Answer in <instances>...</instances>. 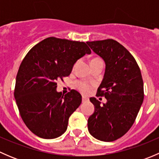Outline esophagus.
<instances>
[{"mask_svg": "<svg viewBox=\"0 0 159 159\" xmlns=\"http://www.w3.org/2000/svg\"><path fill=\"white\" fill-rule=\"evenodd\" d=\"M89 102V98L86 97H84V96H82V102L83 103H85V102Z\"/></svg>", "mask_w": 159, "mask_h": 159, "instance_id": "34e87169", "label": "esophagus"}]
</instances>
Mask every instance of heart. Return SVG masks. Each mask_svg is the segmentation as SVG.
<instances>
[{"label":"heart","mask_w":159,"mask_h":159,"mask_svg":"<svg viewBox=\"0 0 159 159\" xmlns=\"http://www.w3.org/2000/svg\"><path fill=\"white\" fill-rule=\"evenodd\" d=\"M95 59H98V58H95ZM95 59H94V60H95ZM78 89H80V91H82V92L88 93L89 92L90 89H91V87H90L89 84H87V83L80 82L79 84H78Z\"/></svg>","instance_id":"1"}]
</instances>
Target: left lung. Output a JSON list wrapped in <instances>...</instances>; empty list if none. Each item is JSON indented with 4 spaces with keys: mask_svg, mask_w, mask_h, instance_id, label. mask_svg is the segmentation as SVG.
<instances>
[{
    "mask_svg": "<svg viewBox=\"0 0 159 159\" xmlns=\"http://www.w3.org/2000/svg\"><path fill=\"white\" fill-rule=\"evenodd\" d=\"M87 44L105 63L97 96L107 99L101 105L95 98H90L94 111L88 120V129L96 139L113 142L131 129L140 110L144 99L142 74L134 57L118 41L107 39Z\"/></svg>",
    "mask_w": 159,
    "mask_h": 159,
    "instance_id": "1",
    "label": "left lung"
}]
</instances>
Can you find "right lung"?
Returning a JSON list of instances; mask_svg holds the SVG:
<instances>
[{"instance_id":"add662e5","label":"right lung","mask_w":159,"mask_h":159,"mask_svg":"<svg viewBox=\"0 0 159 159\" xmlns=\"http://www.w3.org/2000/svg\"><path fill=\"white\" fill-rule=\"evenodd\" d=\"M91 53L84 42L48 38L27 54L16 77L14 98L27 127L37 136L56 139L67 130L68 119L81 103L75 90L57 91V81L68 76L75 62Z\"/></svg>"}]
</instances>
